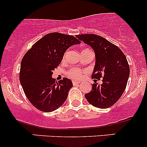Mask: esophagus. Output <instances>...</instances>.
Listing matches in <instances>:
<instances>
[{
	"label": "esophagus",
	"instance_id": "1",
	"mask_svg": "<svg viewBox=\"0 0 147 147\" xmlns=\"http://www.w3.org/2000/svg\"><path fill=\"white\" fill-rule=\"evenodd\" d=\"M72 84H73L74 85H76V84H79L80 82H77V81H72Z\"/></svg>",
	"mask_w": 147,
	"mask_h": 147
}]
</instances>
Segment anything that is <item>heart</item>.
I'll use <instances>...</instances> for the list:
<instances>
[{"mask_svg": "<svg viewBox=\"0 0 147 147\" xmlns=\"http://www.w3.org/2000/svg\"><path fill=\"white\" fill-rule=\"evenodd\" d=\"M88 50V49H85V50ZM65 57V56H64V57ZM83 73H84L83 70H82L81 69H80V68L73 67V68H71V69H69V70L67 71V76L69 77V78H71V79L75 80H80L81 78H82Z\"/></svg>", "mask_w": 147, "mask_h": 147, "instance_id": "heart-1", "label": "heart"}]
</instances>
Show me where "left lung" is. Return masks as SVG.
Here are the masks:
<instances>
[{
  "instance_id": "8db88e82",
  "label": "left lung",
  "mask_w": 147,
  "mask_h": 147,
  "mask_svg": "<svg viewBox=\"0 0 147 147\" xmlns=\"http://www.w3.org/2000/svg\"><path fill=\"white\" fill-rule=\"evenodd\" d=\"M80 40L92 47L95 53V65L92 78L102 79L101 84H92V89L84 94L89 103L100 109L115 105L122 95L129 76L127 57L117 45L94 34L76 35Z\"/></svg>"
}]
</instances>
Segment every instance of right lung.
I'll list each match as a JSON object with an SVG mask.
<instances>
[{
    "label": "right lung",
    "mask_w": 147,
    "mask_h": 147,
    "mask_svg": "<svg viewBox=\"0 0 147 147\" xmlns=\"http://www.w3.org/2000/svg\"><path fill=\"white\" fill-rule=\"evenodd\" d=\"M80 43L72 35L52 32L37 41L22 59L20 84L28 100L38 109L53 112L67 100L69 89L73 87L72 81L64 78L55 82L52 75L67 49Z\"/></svg>",
    "instance_id": "add662e5"
}]
</instances>
